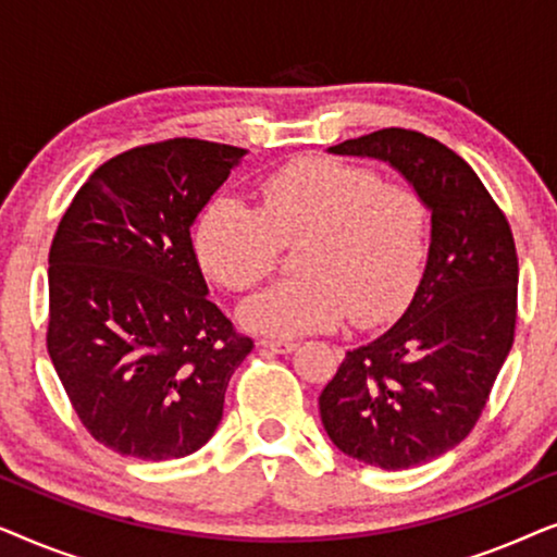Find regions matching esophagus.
<instances>
[{"instance_id": "34e87169", "label": "esophagus", "mask_w": 557, "mask_h": 557, "mask_svg": "<svg viewBox=\"0 0 557 557\" xmlns=\"http://www.w3.org/2000/svg\"><path fill=\"white\" fill-rule=\"evenodd\" d=\"M263 349H269V352H276V355H292L296 347V342H284V339H261L258 342Z\"/></svg>"}]
</instances>
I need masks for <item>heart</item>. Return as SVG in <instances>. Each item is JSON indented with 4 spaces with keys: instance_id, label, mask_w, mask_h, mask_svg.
Returning <instances> with one entry per match:
<instances>
[{
    "instance_id": "b5f03b06",
    "label": "heart",
    "mask_w": 557,
    "mask_h": 557,
    "mask_svg": "<svg viewBox=\"0 0 557 557\" xmlns=\"http://www.w3.org/2000/svg\"><path fill=\"white\" fill-rule=\"evenodd\" d=\"M299 240L301 276L243 301L246 330L294 339L347 317L375 326L400 314L429 253V210L413 189L385 185L368 166L301 159L261 182L258 208L218 195L195 227L200 265L233 292L269 276L281 243Z\"/></svg>"
}]
</instances>
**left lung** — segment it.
I'll return each mask as SVG.
<instances>
[{
    "label": "left lung",
    "instance_id": "obj_1",
    "mask_svg": "<svg viewBox=\"0 0 557 557\" xmlns=\"http://www.w3.org/2000/svg\"><path fill=\"white\" fill-rule=\"evenodd\" d=\"M326 151L393 166L425 202L431 235L408 309L349 349L319 395V416L349 459L385 471L421 467L469 436L512 349V231L476 172L429 136L383 128Z\"/></svg>",
    "mask_w": 557,
    "mask_h": 557
}]
</instances>
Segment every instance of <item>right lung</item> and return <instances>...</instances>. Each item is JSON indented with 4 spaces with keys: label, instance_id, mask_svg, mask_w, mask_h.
<instances>
[{
    "label": "right lung",
    "instance_id": "right-lung-1",
    "mask_svg": "<svg viewBox=\"0 0 557 557\" xmlns=\"http://www.w3.org/2000/svg\"><path fill=\"white\" fill-rule=\"evenodd\" d=\"M243 157L200 139L124 151L60 220L48 352L83 425L113 451L182 459L223 421L253 342L208 299L189 231Z\"/></svg>",
    "mask_w": 557,
    "mask_h": 557
}]
</instances>
